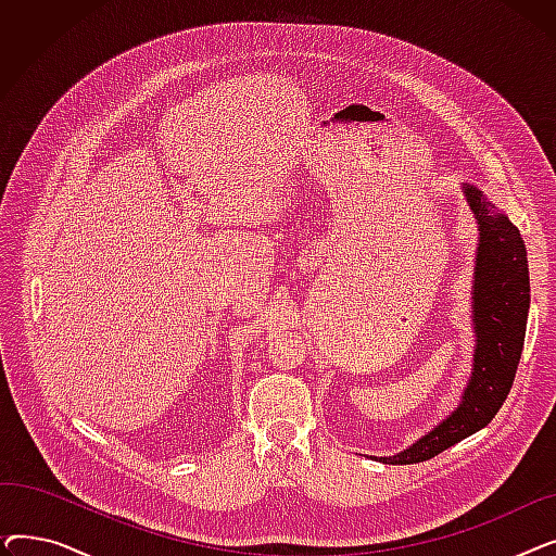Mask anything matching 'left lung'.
I'll return each instance as SVG.
<instances>
[{
	"label": "left lung",
	"mask_w": 556,
	"mask_h": 556,
	"mask_svg": "<svg viewBox=\"0 0 556 556\" xmlns=\"http://www.w3.org/2000/svg\"><path fill=\"white\" fill-rule=\"evenodd\" d=\"M478 220L473 275V371L459 405L405 451L383 464L426 462L484 428L501 410L518 369L530 311L528 252L516 225L473 185H462Z\"/></svg>",
	"instance_id": "1"
}]
</instances>
